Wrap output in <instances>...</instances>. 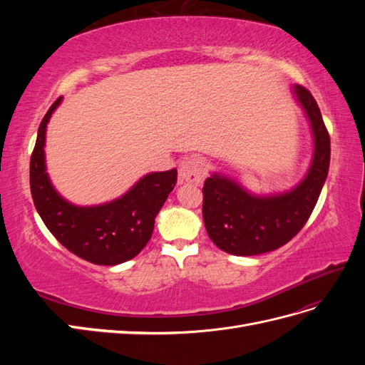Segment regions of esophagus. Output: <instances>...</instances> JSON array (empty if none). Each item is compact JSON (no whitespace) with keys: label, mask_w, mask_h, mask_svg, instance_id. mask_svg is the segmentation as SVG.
<instances>
[{"label":"esophagus","mask_w":365,"mask_h":365,"mask_svg":"<svg viewBox=\"0 0 365 365\" xmlns=\"http://www.w3.org/2000/svg\"><path fill=\"white\" fill-rule=\"evenodd\" d=\"M205 175V164L197 157H187L180 164V182L201 184Z\"/></svg>","instance_id":"esophagus-1"}]
</instances>
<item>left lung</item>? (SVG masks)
I'll return each instance as SVG.
<instances>
[{"mask_svg": "<svg viewBox=\"0 0 365 365\" xmlns=\"http://www.w3.org/2000/svg\"><path fill=\"white\" fill-rule=\"evenodd\" d=\"M295 94L311 120L315 153L312 168L289 193L256 197L227 178L213 175L202 187V216L213 244L235 256H256L283 247L311 217L327 178L330 137L314 96L297 85Z\"/></svg>", "mask_w": 365, "mask_h": 365, "instance_id": "1", "label": "left lung"}]
</instances>
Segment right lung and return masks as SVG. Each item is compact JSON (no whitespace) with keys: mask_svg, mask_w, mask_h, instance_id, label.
Instances as JSON below:
<instances>
[{"mask_svg":"<svg viewBox=\"0 0 365 365\" xmlns=\"http://www.w3.org/2000/svg\"><path fill=\"white\" fill-rule=\"evenodd\" d=\"M61 97L43 115L30 158L33 202L50 233L68 251L94 264L134 259L149 242L155 216L173 190L176 169L146 175L120 200L98 207H74L54 192L43 163L46 128Z\"/></svg>","mask_w":365,"mask_h":365,"instance_id":"right-lung-1","label":"right lung"}]
</instances>
